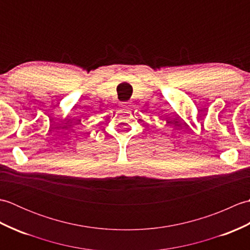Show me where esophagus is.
<instances>
[{
	"label": "esophagus",
	"instance_id": "obj_1",
	"mask_svg": "<svg viewBox=\"0 0 250 250\" xmlns=\"http://www.w3.org/2000/svg\"><path fill=\"white\" fill-rule=\"evenodd\" d=\"M121 106H124V107H126V106H128V103H126V102L125 103H122Z\"/></svg>",
	"mask_w": 250,
	"mask_h": 250
}]
</instances>
